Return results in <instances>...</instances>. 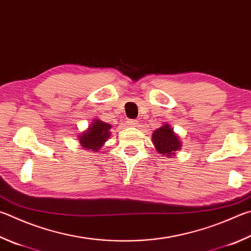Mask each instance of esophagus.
I'll list each match as a JSON object with an SVG mask.
<instances>
[{
  "mask_svg": "<svg viewBox=\"0 0 251 251\" xmlns=\"http://www.w3.org/2000/svg\"><path fill=\"white\" fill-rule=\"evenodd\" d=\"M127 124H128L130 127H136L138 125V121L137 120H128L127 121Z\"/></svg>",
  "mask_w": 251,
  "mask_h": 251,
  "instance_id": "esophagus-1",
  "label": "esophagus"
}]
</instances>
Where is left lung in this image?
<instances>
[{
  "label": "left lung",
  "mask_w": 251,
  "mask_h": 251,
  "mask_svg": "<svg viewBox=\"0 0 251 251\" xmlns=\"http://www.w3.org/2000/svg\"><path fill=\"white\" fill-rule=\"evenodd\" d=\"M152 141L157 151L161 154L172 156L181 147L179 137L173 133L169 124H165L152 133Z\"/></svg>",
  "instance_id": "obj_1"
}]
</instances>
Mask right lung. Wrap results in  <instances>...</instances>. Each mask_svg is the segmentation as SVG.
<instances>
[{
	"instance_id": "right-lung-1",
	"label": "right lung",
	"mask_w": 251,
	"mask_h": 251,
	"mask_svg": "<svg viewBox=\"0 0 251 251\" xmlns=\"http://www.w3.org/2000/svg\"><path fill=\"white\" fill-rule=\"evenodd\" d=\"M111 127L110 124L94 120L90 128L79 136L81 146L85 147V149H92L93 151H98L110 137Z\"/></svg>"
}]
</instances>
